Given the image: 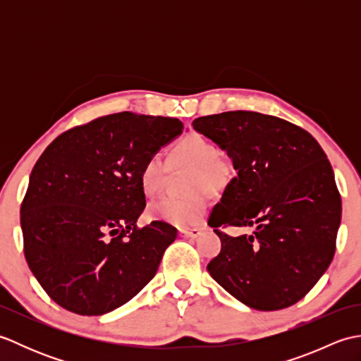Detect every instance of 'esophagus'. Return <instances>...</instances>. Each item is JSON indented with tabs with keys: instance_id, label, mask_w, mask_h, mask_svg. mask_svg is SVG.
<instances>
[{
	"instance_id": "esophagus-1",
	"label": "esophagus",
	"mask_w": 361,
	"mask_h": 361,
	"mask_svg": "<svg viewBox=\"0 0 361 361\" xmlns=\"http://www.w3.org/2000/svg\"><path fill=\"white\" fill-rule=\"evenodd\" d=\"M202 234L200 228H190V229H180V235L183 237H190V239H195Z\"/></svg>"
}]
</instances>
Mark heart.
<instances>
[{
    "label": "heart",
    "mask_w": 361,
    "mask_h": 361,
    "mask_svg": "<svg viewBox=\"0 0 361 361\" xmlns=\"http://www.w3.org/2000/svg\"><path fill=\"white\" fill-rule=\"evenodd\" d=\"M171 167L173 171H190L188 190L192 195H167L149 206V216L176 226L198 225L208 212V192L219 195L231 188L237 169L234 161L221 153L219 145L202 133L192 132L176 141L167 161L153 153L145 158L140 171V186L147 197L164 189Z\"/></svg>",
    "instance_id": "heart-1"
}]
</instances>
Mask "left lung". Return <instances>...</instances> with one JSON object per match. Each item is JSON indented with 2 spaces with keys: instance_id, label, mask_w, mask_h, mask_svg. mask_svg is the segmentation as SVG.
<instances>
[{
  "instance_id": "1",
  "label": "left lung",
  "mask_w": 361,
  "mask_h": 361,
  "mask_svg": "<svg viewBox=\"0 0 361 361\" xmlns=\"http://www.w3.org/2000/svg\"><path fill=\"white\" fill-rule=\"evenodd\" d=\"M192 126L225 149L237 169L209 216L221 240L209 274L256 310L296 304L331 265L341 221L324 150L304 128L257 111L209 114ZM228 226H250L253 233L233 238L219 229Z\"/></svg>"
}]
</instances>
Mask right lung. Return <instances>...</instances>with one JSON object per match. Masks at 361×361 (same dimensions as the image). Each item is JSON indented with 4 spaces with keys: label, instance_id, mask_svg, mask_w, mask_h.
Returning <instances> with one entry per match:
<instances>
[{
    "label": "right lung",
    "instance_id": "1",
    "mask_svg": "<svg viewBox=\"0 0 361 361\" xmlns=\"http://www.w3.org/2000/svg\"><path fill=\"white\" fill-rule=\"evenodd\" d=\"M183 132L180 119L121 111L59 135L42 153L21 202L26 262L60 307L104 315L155 276L176 228L145 208V158Z\"/></svg>",
    "mask_w": 361,
    "mask_h": 361
}]
</instances>
